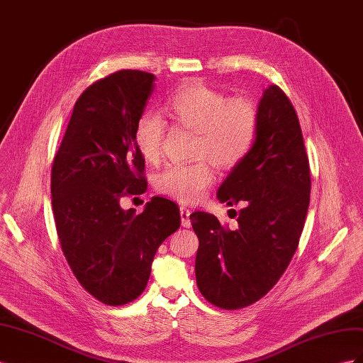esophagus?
<instances>
[{"mask_svg":"<svg viewBox=\"0 0 363 363\" xmlns=\"http://www.w3.org/2000/svg\"><path fill=\"white\" fill-rule=\"evenodd\" d=\"M180 216H182V225L183 227H191V211L186 207H180Z\"/></svg>","mask_w":363,"mask_h":363,"instance_id":"34e87169","label":"esophagus"}]
</instances>
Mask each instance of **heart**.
<instances>
[{
	"label": "heart",
	"mask_w": 363,
	"mask_h": 363,
	"mask_svg": "<svg viewBox=\"0 0 363 363\" xmlns=\"http://www.w3.org/2000/svg\"><path fill=\"white\" fill-rule=\"evenodd\" d=\"M171 123L195 131L194 155L204 156L219 168H230L250 151L257 131V111L247 100L227 96L196 83L175 92L164 104ZM164 123L156 113H144L136 123L135 140L147 162L160 157ZM215 174L204 159L171 163L156 177L159 192L183 203L201 200Z\"/></svg>",
	"instance_id": "heart-1"
}]
</instances>
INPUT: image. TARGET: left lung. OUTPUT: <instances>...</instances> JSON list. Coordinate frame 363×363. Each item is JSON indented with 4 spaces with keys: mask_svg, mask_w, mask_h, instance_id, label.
I'll list each match as a JSON object with an SVG mask.
<instances>
[{
    "mask_svg": "<svg viewBox=\"0 0 363 363\" xmlns=\"http://www.w3.org/2000/svg\"><path fill=\"white\" fill-rule=\"evenodd\" d=\"M218 200L240 206L227 230L207 212L191 221L200 245L195 277L204 298L221 309L260 300L286 271L311 201V169L289 98L271 84L257 106V131L247 156L219 186Z\"/></svg>",
    "mask_w": 363,
    "mask_h": 363,
    "instance_id": "left-lung-1",
    "label": "left lung"
}]
</instances>
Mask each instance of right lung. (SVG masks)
Listing matches in <instances>:
<instances>
[{
	"label": "right lung",
	"instance_id": "add662e5",
	"mask_svg": "<svg viewBox=\"0 0 363 363\" xmlns=\"http://www.w3.org/2000/svg\"><path fill=\"white\" fill-rule=\"evenodd\" d=\"M156 77L111 74L77 100L51 169L54 221L63 255L82 286L108 306L144 292L162 242L180 227L174 201L152 196L144 212L121 199L147 191L145 162L135 140Z\"/></svg>",
	"mask_w": 363,
	"mask_h": 363
}]
</instances>
